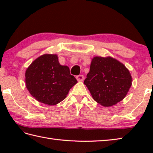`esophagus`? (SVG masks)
I'll return each mask as SVG.
<instances>
[{"instance_id":"34e87169","label":"esophagus","mask_w":153,"mask_h":153,"mask_svg":"<svg viewBox=\"0 0 153 153\" xmlns=\"http://www.w3.org/2000/svg\"><path fill=\"white\" fill-rule=\"evenodd\" d=\"M76 79L77 81H83L84 79V77L83 75H79V76H76Z\"/></svg>"}]
</instances>
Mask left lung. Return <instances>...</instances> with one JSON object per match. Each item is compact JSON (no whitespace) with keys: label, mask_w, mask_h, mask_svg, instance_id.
Segmentation results:
<instances>
[{"label":"left lung","mask_w":153,"mask_h":153,"mask_svg":"<svg viewBox=\"0 0 153 153\" xmlns=\"http://www.w3.org/2000/svg\"><path fill=\"white\" fill-rule=\"evenodd\" d=\"M131 82L129 70L120 61L110 56H95L84 83L95 101L110 107L126 97Z\"/></svg>","instance_id":"8db88e82"}]
</instances>
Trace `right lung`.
<instances>
[{
	"mask_svg": "<svg viewBox=\"0 0 153 153\" xmlns=\"http://www.w3.org/2000/svg\"><path fill=\"white\" fill-rule=\"evenodd\" d=\"M25 84L38 102L55 105L66 98L77 82L69 68L61 65L56 55L45 54L33 61L25 71Z\"/></svg>",
	"mask_w": 153,
	"mask_h": 153,
	"instance_id": "obj_1",
	"label": "right lung"
}]
</instances>
